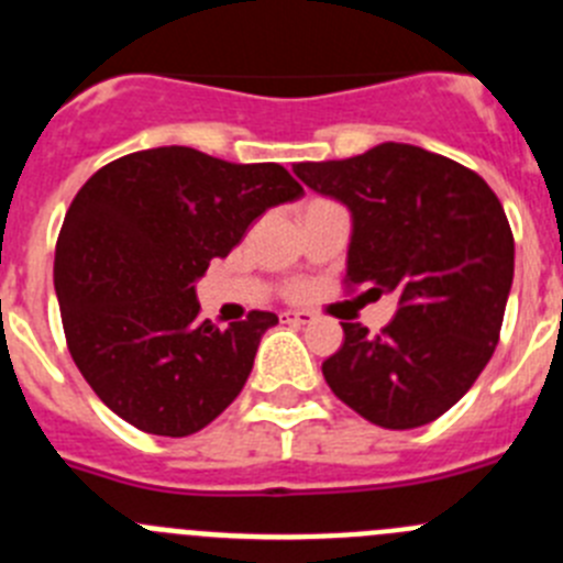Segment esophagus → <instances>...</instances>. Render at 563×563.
Returning <instances> with one entry per match:
<instances>
[{
	"instance_id": "34e87169",
	"label": "esophagus",
	"mask_w": 563,
	"mask_h": 563,
	"mask_svg": "<svg viewBox=\"0 0 563 563\" xmlns=\"http://www.w3.org/2000/svg\"><path fill=\"white\" fill-rule=\"evenodd\" d=\"M282 318H285L287 324H296V327H305V324H312V312H307V310H287V312H282Z\"/></svg>"
}]
</instances>
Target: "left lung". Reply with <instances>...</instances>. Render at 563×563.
Wrapping results in <instances>:
<instances>
[{"label":"left lung","instance_id":"8db88e82","mask_svg":"<svg viewBox=\"0 0 563 563\" xmlns=\"http://www.w3.org/2000/svg\"><path fill=\"white\" fill-rule=\"evenodd\" d=\"M352 217L346 278L397 298L380 335L341 324L321 372L338 400L383 429L437 420L485 369L514 285V233L479 174L409 143L346 161L296 163Z\"/></svg>","mask_w":563,"mask_h":563}]
</instances>
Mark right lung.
I'll list each match as a JSON object with an SVG mask.
<instances>
[{"instance_id":"add662e5","label":"right lung","mask_w":563,"mask_h":563,"mask_svg":"<svg viewBox=\"0 0 563 563\" xmlns=\"http://www.w3.org/2000/svg\"><path fill=\"white\" fill-rule=\"evenodd\" d=\"M301 194L278 163H228L188 146L126 154L84 183L58 233L53 282L69 355L121 420L188 437L236 400L278 318L253 310L228 330L200 321L197 278L267 208Z\"/></svg>"}]
</instances>
